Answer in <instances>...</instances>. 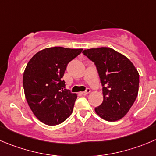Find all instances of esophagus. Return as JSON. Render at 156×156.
I'll return each mask as SVG.
<instances>
[{
  "label": "esophagus",
  "mask_w": 156,
  "mask_h": 156,
  "mask_svg": "<svg viewBox=\"0 0 156 156\" xmlns=\"http://www.w3.org/2000/svg\"><path fill=\"white\" fill-rule=\"evenodd\" d=\"M90 88H87V89H86L85 91L81 92V94H82V95H86V94H87L90 93Z\"/></svg>",
  "instance_id": "obj_1"
}]
</instances>
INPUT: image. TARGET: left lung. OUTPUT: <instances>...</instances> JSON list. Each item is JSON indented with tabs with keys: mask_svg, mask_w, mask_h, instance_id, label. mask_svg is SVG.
I'll return each mask as SVG.
<instances>
[{
	"mask_svg": "<svg viewBox=\"0 0 156 156\" xmlns=\"http://www.w3.org/2000/svg\"><path fill=\"white\" fill-rule=\"evenodd\" d=\"M82 53L96 66L103 87L104 100L95 112L107 121L120 120L138 95L140 75L136 69L129 58L111 48L85 49Z\"/></svg>",
	"mask_w": 156,
	"mask_h": 156,
	"instance_id": "8db88e82",
	"label": "left lung"
}]
</instances>
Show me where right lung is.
Instances as JSON below:
<instances>
[{
    "label": "right lung",
    "mask_w": 156,
    "mask_h": 156,
    "mask_svg": "<svg viewBox=\"0 0 156 156\" xmlns=\"http://www.w3.org/2000/svg\"><path fill=\"white\" fill-rule=\"evenodd\" d=\"M82 50L47 48L27 63L23 77L26 99L35 116L45 124H60L72 114L77 94L65 89L62 78L68 64Z\"/></svg>",
    "instance_id": "1"
}]
</instances>
